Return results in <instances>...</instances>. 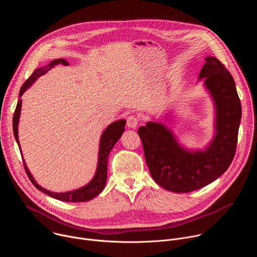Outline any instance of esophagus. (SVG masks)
Listing matches in <instances>:
<instances>
[{"mask_svg":"<svg viewBox=\"0 0 257 257\" xmlns=\"http://www.w3.org/2000/svg\"><path fill=\"white\" fill-rule=\"evenodd\" d=\"M138 125V119L134 116H129L127 118V126L128 128H132V129H135Z\"/></svg>","mask_w":257,"mask_h":257,"instance_id":"34e87169","label":"esophagus"}]
</instances>
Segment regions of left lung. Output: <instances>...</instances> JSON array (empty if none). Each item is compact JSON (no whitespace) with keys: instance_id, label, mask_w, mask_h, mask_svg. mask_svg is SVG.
I'll return each mask as SVG.
<instances>
[{"instance_id":"obj_1","label":"left lung","mask_w":257,"mask_h":257,"mask_svg":"<svg viewBox=\"0 0 257 257\" xmlns=\"http://www.w3.org/2000/svg\"><path fill=\"white\" fill-rule=\"evenodd\" d=\"M198 79H203L215 109V133L203 151L183 148L161 122L151 121L138 129L153 179L177 193L208 185L228 170L236 153L242 111L234 78L216 58L206 57Z\"/></svg>"}]
</instances>
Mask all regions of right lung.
Here are the masks:
<instances>
[{
    "label": "right lung",
    "instance_id": "obj_1",
    "mask_svg": "<svg viewBox=\"0 0 257 257\" xmlns=\"http://www.w3.org/2000/svg\"><path fill=\"white\" fill-rule=\"evenodd\" d=\"M59 64H62L64 66L69 65L68 62L64 59H56V60L52 61L51 63H49L45 67L35 69L31 74V76L21 86L20 91H19V96L21 97L22 94L26 91V89L28 87H30V85H32L33 82L36 79H38L40 76L46 74V73L49 70H51L54 66L59 65ZM21 103H22V101H21V98H20L19 101L17 102L14 117H13V132H14V136H15V139L18 143L19 148H20V144H19V138H18V123H19V117H20V112H21ZM125 125H126V120L121 119V120L113 122L111 125H108L105 128V130L102 132V134L100 136V141H99V150H98V160H97L96 172H95L92 180L88 183L87 185H85V186H83L79 189L69 191V192H64V193L52 192L50 190H47V189L43 188L42 186H40L38 184V183H36V181L34 180V178L31 175V173L29 172L28 168L26 167L25 161L23 160L24 169L26 171V174H27L29 180L32 182V184L36 188H38L40 191L44 192L45 194H48L49 196H51L53 198L58 199V200H62V201H66V202H83V201L91 200L96 195H98L103 190V188L105 186L108 155H109V153H111L112 149L114 148V145L117 143V141L122 136V134L125 130Z\"/></svg>",
    "mask_w": 257,
    "mask_h": 257
}]
</instances>
